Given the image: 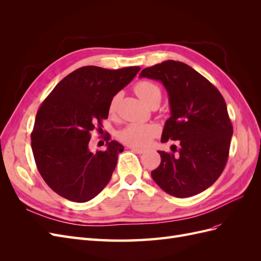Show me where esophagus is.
<instances>
[{"instance_id":"obj_1","label":"esophagus","mask_w":261,"mask_h":261,"mask_svg":"<svg viewBox=\"0 0 261 261\" xmlns=\"http://www.w3.org/2000/svg\"><path fill=\"white\" fill-rule=\"evenodd\" d=\"M130 150H132V151H134V152L138 153V154H143V153L146 152L145 149H140V148H136V147H130Z\"/></svg>"}]
</instances>
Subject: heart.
I'll use <instances>...</instances> for the list:
<instances>
[{"mask_svg":"<svg viewBox=\"0 0 261 261\" xmlns=\"http://www.w3.org/2000/svg\"><path fill=\"white\" fill-rule=\"evenodd\" d=\"M137 96L143 100L145 103H149L153 98L161 99V90L159 86L149 81L138 82L134 87ZM118 96H114L109 105V111L113 113L117 107ZM159 134V127L154 124H145V123H130L126 125L124 128L118 132L117 136L122 143L136 147L145 148L151 140Z\"/></svg>","mask_w":261,"mask_h":261,"instance_id":"heart-1","label":"heart"}]
</instances>
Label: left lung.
<instances>
[{
    "instance_id": "left-lung-1",
    "label": "left lung",
    "mask_w": 261,
    "mask_h": 261,
    "mask_svg": "<svg viewBox=\"0 0 261 261\" xmlns=\"http://www.w3.org/2000/svg\"><path fill=\"white\" fill-rule=\"evenodd\" d=\"M140 77L165 87L171 116L161 141L178 140L173 152L158 151L161 163L151 172L153 180L177 198L203 192L222 174L230 152L233 126L222 94L194 68L173 60L143 69Z\"/></svg>"
}]
</instances>
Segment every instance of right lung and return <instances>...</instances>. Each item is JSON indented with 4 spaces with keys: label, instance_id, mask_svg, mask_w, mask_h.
I'll return each instance as SVG.
<instances>
[{
    "label": "right lung",
    "instance_id": "right-lung-1",
    "mask_svg": "<svg viewBox=\"0 0 261 261\" xmlns=\"http://www.w3.org/2000/svg\"><path fill=\"white\" fill-rule=\"evenodd\" d=\"M139 70L84 66L63 78L42 102L31 148L39 173L58 195L86 202L108 185L124 147L111 140L106 150L91 152L90 132L101 128L110 101Z\"/></svg>",
    "mask_w": 261,
    "mask_h": 261
}]
</instances>
